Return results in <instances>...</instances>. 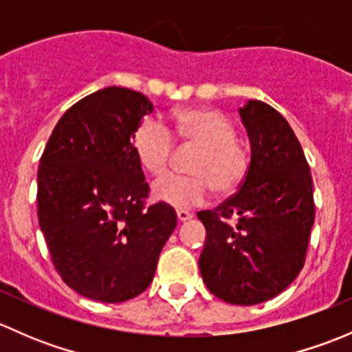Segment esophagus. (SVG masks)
I'll use <instances>...</instances> for the list:
<instances>
[{"mask_svg": "<svg viewBox=\"0 0 352 352\" xmlns=\"http://www.w3.org/2000/svg\"><path fill=\"white\" fill-rule=\"evenodd\" d=\"M177 218H179V221H189V219L194 218V214L187 209H177Z\"/></svg>", "mask_w": 352, "mask_h": 352, "instance_id": "34e87169", "label": "esophagus"}]
</instances>
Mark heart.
Listing matches in <instances>:
<instances>
[{
  "label": "heart",
  "instance_id": "obj_1",
  "mask_svg": "<svg viewBox=\"0 0 352 352\" xmlns=\"http://www.w3.org/2000/svg\"><path fill=\"white\" fill-rule=\"evenodd\" d=\"M175 136L180 143L202 148L194 160V175L162 177L153 184V196L175 208L204 204L212 189L221 196L236 192L247 180L250 153L240 143L233 120L219 110L187 109L175 116ZM172 131L156 117H144L133 133V148L138 160L153 175L165 172L175 155Z\"/></svg>",
  "mask_w": 352,
  "mask_h": 352
}]
</instances>
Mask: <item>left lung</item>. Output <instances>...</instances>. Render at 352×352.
<instances>
[{
    "label": "left lung",
    "mask_w": 352,
    "mask_h": 352,
    "mask_svg": "<svg viewBox=\"0 0 352 352\" xmlns=\"http://www.w3.org/2000/svg\"><path fill=\"white\" fill-rule=\"evenodd\" d=\"M240 117L250 170L232 197L197 212L206 226L199 269L214 296L247 307L278 296L300 274L315 202L310 165L285 117L261 100H248Z\"/></svg>",
    "instance_id": "1"
}]
</instances>
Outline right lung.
<instances>
[{"label": "right lung", "mask_w": 352, "mask_h": 352, "mask_svg": "<svg viewBox=\"0 0 352 352\" xmlns=\"http://www.w3.org/2000/svg\"><path fill=\"white\" fill-rule=\"evenodd\" d=\"M150 112L140 91H95L66 110L41 156L37 216L52 264L71 289L102 303L151 285L177 226L172 206H146L150 186L133 148Z\"/></svg>", "instance_id": "right-lung-1"}]
</instances>
